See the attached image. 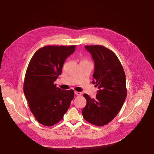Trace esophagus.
Segmentation results:
<instances>
[{"label": "esophagus", "instance_id": "esophagus-1", "mask_svg": "<svg viewBox=\"0 0 154 154\" xmlns=\"http://www.w3.org/2000/svg\"><path fill=\"white\" fill-rule=\"evenodd\" d=\"M74 93H75V94L77 95V96H80V95H81V93H80V92H79V91H75Z\"/></svg>", "mask_w": 154, "mask_h": 154}]
</instances>
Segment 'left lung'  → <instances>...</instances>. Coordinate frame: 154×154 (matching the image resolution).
I'll return each mask as SVG.
<instances>
[{
  "mask_svg": "<svg viewBox=\"0 0 154 154\" xmlns=\"http://www.w3.org/2000/svg\"><path fill=\"white\" fill-rule=\"evenodd\" d=\"M94 61L92 83L99 90L96 99L87 94L86 105L82 109L84 119L96 126L111 122L118 115L127 97L125 74L122 66L110 49L100 45L85 46Z\"/></svg>",
  "mask_w": 154,
  "mask_h": 154,
  "instance_id": "1",
  "label": "left lung"
}]
</instances>
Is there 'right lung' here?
<instances>
[{"label":"right lung","mask_w":154,"mask_h":154,"mask_svg":"<svg viewBox=\"0 0 154 154\" xmlns=\"http://www.w3.org/2000/svg\"><path fill=\"white\" fill-rule=\"evenodd\" d=\"M75 47L45 46L34 54L29 62L24 93L31 112L43 125L52 126L62 120L74 99L73 90H61L54 82L61 74L65 60Z\"/></svg>","instance_id":"1"}]
</instances>
